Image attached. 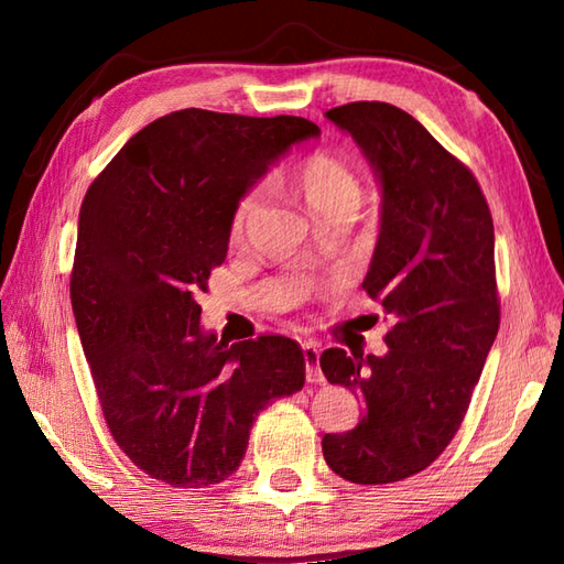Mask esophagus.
<instances>
[{"mask_svg":"<svg viewBox=\"0 0 564 564\" xmlns=\"http://www.w3.org/2000/svg\"><path fill=\"white\" fill-rule=\"evenodd\" d=\"M303 358H305V380L307 382H322L325 376L319 370V346L313 341L303 344Z\"/></svg>","mask_w":564,"mask_h":564,"instance_id":"obj_1","label":"esophagus"}]
</instances>
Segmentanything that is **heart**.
<instances>
[{
  "mask_svg": "<svg viewBox=\"0 0 564 564\" xmlns=\"http://www.w3.org/2000/svg\"><path fill=\"white\" fill-rule=\"evenodd\" d=\"M267 184H259L237 203L232 218L235 235L245 230L247 220L267 198ZM297 191H301L305 206L315 218L346 208L358 210V206H361V178L344 160L327 152H317L301 164V170H297Z\"/></svg>",
  "mask_w": 564,
  "mask_h": 564,
  "instance_id": "obj_1",
  "label": "heart"
}]
</instances>
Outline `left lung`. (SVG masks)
Wrapping results in <instances>:
<instances>
[{
  "mask_svg": "<svg viewBox=\"0 0 564 564\" xmlns=\"http://www.w3.org/2000/svg\"><path fill=\"white\" fill-rule=\"evenodd\" d=\"M361 148L380 188V232L364 289L390 319L388 351L319 356L329 382L361 400V422L322 453L356 485L404 480L458 431L499 329L495 225L473 172L398 106L325 113Z\"/></svg>",
  "mask_w": 564,
  "mask_h": 564,
  "instance_id": "left-lung-1",
  "label": "left lung"
}]
</instances>
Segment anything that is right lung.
Masks as SVG:
<instances>
[{"instance_id":"right-lung-1","label":"right lung","mask_w":564,"mask_h":564,"mask_svg":"<svg viewBox=\"0 0 564 564\" xmlns=\"http://www.w3.org/2000/svg\"><path fill=\"white\" fill-rule=\"evenodd\" d=\"M310 138L319 128L301 116L174 111L130 138L84 196L72 310L106 424L154 480H227L263 406L303 388L293 339H218L196 297L227 257L237 203Z\"/></svg>"}]
</instances>
